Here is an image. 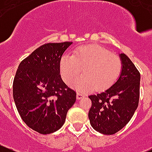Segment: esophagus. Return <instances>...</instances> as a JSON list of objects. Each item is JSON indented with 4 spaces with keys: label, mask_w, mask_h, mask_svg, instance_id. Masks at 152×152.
Here are the masks:
<instances>
[{
    "label": "esophagus",
    "mask_w": 152,
    "mask_h": 152,
    "mask_svg": "<svg viewBox=\"0 0 152 152\" xmlns=\"http://www.w3.org/2000/svg\"><path fill=\"white\" fill-rule=\"evenodd\" d=\"M83 97H85V95L84 94H83V93H80V92H78L77 94H76V98H77V99H81V98H83Z\"/></svg>",
    "instance_id": "esophagus-1"
}]
</instances>
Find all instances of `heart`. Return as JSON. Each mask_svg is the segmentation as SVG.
<instances>
[{
  "instance_id": "1",
  "label": "heart",
  "mask_w": 152,
  "mask_h": 152,
  "mask_svg": "<svg viewBox=\"0 0 152 152\" xmlns=\"http://www.w3.org/2000/svg\"><path fill=\"white\" fill-rule=\"evenodd\" d=\"M73 87L79 91L108 88L118 78L122 62L116 54L99 45H84L74 50L73 55L63 56L60 64L62 79L70 84L82 72Z\"/></svg>"
}]
</instances>
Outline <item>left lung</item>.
Listing matches in <instances>:
<instances>
[{
  "label": "left lung",
  "instance_id": "8db88e82",
  "mask_svg": "<svg viewBox=\"0 0 152 152\" xmlns=\"http://www.w3.org/2000/svg\"><path fill=\"white\" fill-rule=\"evenodd\" d=\"M120 57L123 66L117 81L103 92L88 96L91 101L90 124L104 135H113L123 129L139 104L140 73L125 54Z\"/></svg>",
  "mask_w": 152,
  "mask_h": 152
}]
</instances>
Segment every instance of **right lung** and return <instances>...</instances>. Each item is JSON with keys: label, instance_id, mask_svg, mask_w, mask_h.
I'll use <instances>...</instances> for the list:
<instances>
[{"label": "right lung", "instance_id": "right-lung-1", "mask_svg": "<svg viewBox=\"0 0 152 152\" xmlns=\"http://www.w3.org/2000/svg\"><path fill=\"white\" fill-rule=\"evenodd\" d=\"M72 42L48 43L21 61L13 83V95L22 120L41 134L56 132L74 104L76 92L63 82L60 64Z\"/></svg>", "mask_w": 152, "mask_h": 152}]
</instances>
